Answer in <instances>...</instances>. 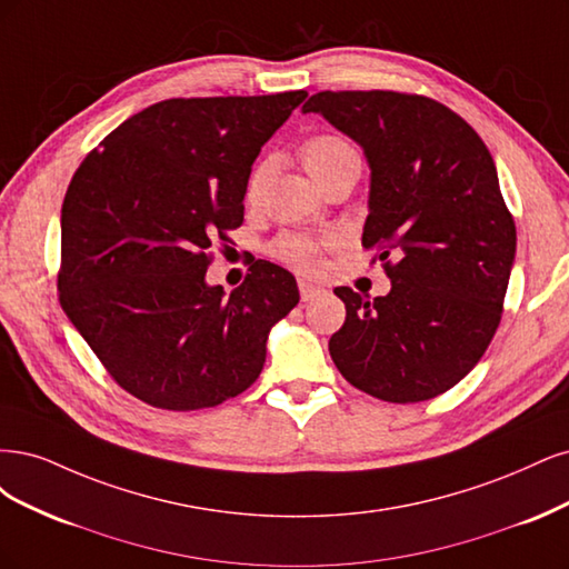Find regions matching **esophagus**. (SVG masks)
<instances>
[{
  "label": "esophagus",
  "mask_w": 569,
  "mask_h": 569,
  "mask_svg": "<svg viewBox=\"0 0 569 569\" xmlns=\"http://www.w3.org/2000/svg\"><path fill=\"white\" fill-rule=\"evenodd\" d=\"M298 286H300V296H302L305 302L319 298L321 292H323V286H319V283H315V281H309V279H300Z\"/></svg>",
  "instance_id": "1"
}]
</instances>
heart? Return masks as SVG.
I'll list each match as a JSON object with an SVG mask.
<instances>
[{"instance_id":"1","label":"heart","mask_w":569,"mask_h":569,"mask_svg":"<svg viewBox=\"0 0 569 569\" xmlns=\"http://www.w3.org/2000/svg\"><path fill=\"white\" fill-rule=\"evenodd\" d=\"M359 158L355 146L350 141H345L342 137L336 134H319V137H311L305 146H302V162L307 172L315 177L317 184L333 174L338 168H342L345 162H350ZM269 160H262L252 168L250 177H248V187H246V198L254 200L260 196L264 181L269 177ZM273 252H277V258H281L283 262L311 271L319 267V250L317 246L309 241V238L302 236H283L273 246Z\"/></svg>"}]
</instances>
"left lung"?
I'll return each instance as SVG.
<instances>
[{"label":"left lung","mask_w":569,"mask_h":569,"mask_svg":"<svg viewBox=\"0 0 569 569\" xmlns=\"http://www.w3.org/2000/svg\"><path fill=\"white\" fill-rule=\"evenodd\" d=\"M361 146L371 170L361 243L392 281L369 298L340 286L347 317L328 350L361 392L426 401L466 378L501 321L516 222L497 164L447 106L399 91H319L302 106Z\"/></svg>","instance_id":"left-lung-1"}]
</instances>
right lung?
<instances>
[{
  "mask_svg": "<svg viewBox=\"0 0 569 569\" xmlns=\"http://www.w3.org/2000/svg\"><path fill=\"white\" fill-rule=\"evenodd\" d=\"M307 91L168 99L108 134L61 210V307L122 390L170 411L217 407L262 373L267 338L300 302L258 260L229 296L208 250L243 224L262 146Z\"/></svg>",
  "mask_w": 569,
  "mask_h": 569,
  "instance_id": "obj_1",
  "label": "right lung"
}]
</instances>
